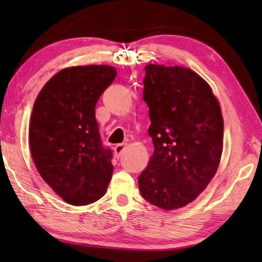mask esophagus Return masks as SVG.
Wrapping results in <instances>:
<instances>
[{
    "label": "esophagus",
    "instance_id": "1",
    "mask_svg": "<svg viewBox=\"0 0 262 262\" xmlns=\"http://www.w3.org/2000/svg\"><path fill=\"white\" fill-rule=\"evenodd\" d=\"M126 148H127V143H119V144L115 145L114 154L117 155V157H120L121 154L125 151Z\"/></svg>",
    "mask_w": 262,
    "mask_h": 262
}]
</instances>
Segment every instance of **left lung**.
Listing matches in <instances>:
<instances>
[{
  "mask_svg": "<svg viewBox=\"0 0 262 262\" xmlns=\"http://www.w3.org/2000/svg\"><path fill=\"white\" fill-rule=\"evenodd\" d=\"M143 99L149 107L154 154L139 177L145 200L172 210L206 189L223 151L220 101L200 75L185 67L145 66Z\"/></svg>",
  "mask_w": 262,
  "mask_h": 262,
  "instance_id": "8db88e82",
  "label": "left lung"
}]
</instances>
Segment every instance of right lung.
Here are the masks:
<instances>
[{
  "instance_id": "right-lung-1",
  "label": "right lung",
  "mask_w": 262,
  "mask_h": 262,
  "mask_svg": "<svg viewBox=\"0 0 262 262\" xmlns=\"http://www.w3.org/2000/svg\"><path fill=\"white\" fill-rule=\"evenodd\" d=\"M117 76L106 64L68 67L37 96L29 126L31 156L45 183L73 206L104 196L112 154L101 145L96 104Z\"/></svg>"
}]
</instances>
